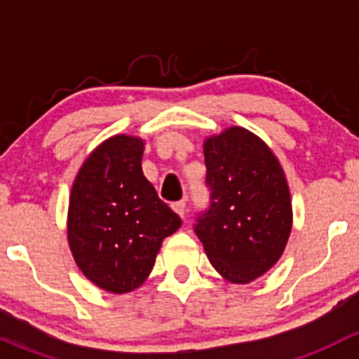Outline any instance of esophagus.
<instances>
[{
	"mask_svg": "<svg viewBox=\"0 0 359 359\" xmlns=\"http://www.w3.org/2000/svg\"><path fill=\"white\" fill-rule=\"evenodd\" d=\"M173 210H175L177 213H179L180 217H186V206H187V203H186V200H182V201H177V203H173Z\"/></svg>",
	"mask_w": 359,
	"mask_h": 359,
	"instance_id": "esophagus-1",
	"label": "esophagus"
}]
</instances>
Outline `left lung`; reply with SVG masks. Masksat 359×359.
Segmentation results:
<instances>
[{
  "instance_id": "left-lung-1",
  "label": "left lung",
  "mask_w": 359,
  "mask_h": 359,
  "mask_svg": "<svg viewBox=\"0 0 359 359\" xmlns=\"http://www.w3.org/2000/svg\"><path fill=\"white\" fill-rule=\"evenodd\" d=\"M208 206L194 233L210 264L231 283H250L283 253L292 229L287 179L269 147L233 126L205 142Z\"/></svg>"
}]
</instances>
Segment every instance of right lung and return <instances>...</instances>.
I'll use <instances>...</instances> for the list:
<instances>
[{"label": "right lung", "instance_id": "obj_1", "mask_svg": "<svg viewBox=\"0 0 359 359\" xmlns=\"http://www.w3.org/2000/svg\"><path fill=\"white\" fill-rule=\"evenodd\" d=\"M142 153L137 137H111L83 163L69 198L72 257L90 281L112 293L139 288L161 241L182 224L144 177Z\"/></svg>", "mask_w": 359, "mask_h": 359}]
</instances>
